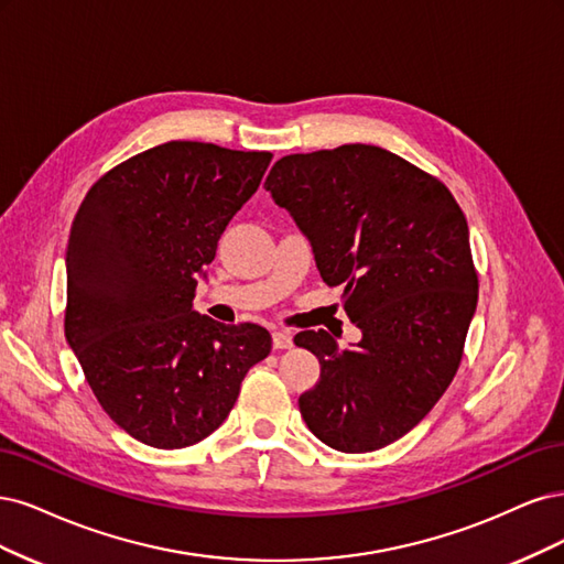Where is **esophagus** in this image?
Returning <instances> with one entry per match:
<instances>
[{
  "instance_id": "1",
  "label": "esophagus",
  "mask_w": 564,
  "mask_h": 564,
  "mask_svg": "<svg viewBox=\"0 0 564 564\" xmlns=\"http://www.w3.org/2000/svg\"><path fill=\"white\" fill-rule=\"evenodd\" d=\"M271 339H274V349H293V335L290 333L276 330L274 335H271Z\"/></svg>"
}]
</instances>
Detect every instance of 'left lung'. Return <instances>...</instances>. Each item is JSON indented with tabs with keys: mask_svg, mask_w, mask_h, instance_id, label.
<instances>
[{
	"mask_svg": "<svg viewBox=\"0 0 564 564\" xmlns=\"http://www.w3.org/2000/svg\"><path fill=\"white\" fill-rule=\"evenodd\" d=\"M264 187L312 243L321 279L344 288L362 335L351 349L325 330L295 337L321 362L300 395L304 422L339 452L387 447L462 362L478 304L466 217L441 180L372 144L283 156Z\"/></svg>",
	"mask_w": 564,
	"mask_h": 564,
	"instance_id": "1",
	"label": "left lung"
}]
</instances>
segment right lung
<instances>
[{
    "label": "right lung",
    "mask_w": 564,
    "mask_h": 564,
    "mask_svg": "<svg viewBox=\"0 0 564 564\" xmlns=\"http://www.w3.org/2000/svg\"><path fill=\"white\" fill-rule=\"evenodd\" d=\"M269 161L213 142L159 144L102 175L72 223L65 337L102 410L144 445L204 441L271 351L260 325L192 308L217 241Z\"/></svg>",
    "instance_id": "add662e5"
}]
</instances>
